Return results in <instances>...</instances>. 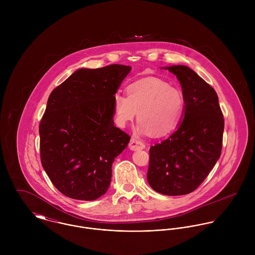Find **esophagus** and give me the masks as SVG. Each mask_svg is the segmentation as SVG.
<instances>
[{
	"instance_id": "1",
	"label": "esophagus",
	"mask_w": 255,
	"mask_h": 255,
	"mask_svg": "<svg viewBox=\"0 0 255 255\" xmlns=\"http://www.w3.org/2000/svg\"><path fill=\"white\" fill-rule=\"evenodd\" d=\"M128 147H129V149H130V150H132V151H136V150L144 149V148H145V144H144L142 141L137 140V139H135V138H133V137H132V138L130 139L129 143H128Z\"/></svg>"
}]
</instances>
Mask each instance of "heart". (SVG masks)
Listing matches in <instances>:
<instances>
[{
    "mask_svg": "<svg viewBox=\"0 0 255 255\" xmlns=\"http://www.w3.org/2000/svg\"><path fill=\"white\" fill-rule=\"evenodd\" d=\"M127 96L117 94L114 111L117 124L125 128L137 113V131L141 134L165 135L176 128L182 119L184 100L182 91L168 82L148 77L131 83Z\"/></svg>",
    "mask_w": 255,
    "mask_h": 255,
    "instance_id": "heart-1",
    "label": "heart"
}]
</instances>
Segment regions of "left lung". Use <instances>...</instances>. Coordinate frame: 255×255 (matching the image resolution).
I'll use <instances>...</instances> for the list:
<instances>
[{"label":"left lung","instance_id":"8db88e82","mask_svg":"<svg viewBox=\"0 0 255 255\" xmlns=\"http://www.w3.org/2000/svg\"><path fill=\"white\" fill-rule=\"evenodd\" d=\"M182 86L184 107L177 130L150 147L147 181L157 192L183 195L209 175L222 150L224 118L216 91L186 66L163 68Z\"/></svg>","mask_w":255,"mask_h":255}]
</instances>
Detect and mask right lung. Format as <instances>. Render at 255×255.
<instances>
[{"label": "right lung", "mask_w": 255, "mask_h": 255, "mask_svg": "<svg viewBox=\"0 0 255 255\" xmlns=\"http://www.w3.org/2000/svg\"><path fill=\"white\" fill-rule=\"evenodd\" d=\"M130 71L79 69L49 96L39 126L41 163L70 198L95 200L109 188L113 162L130 139L114 125V99Z\"/></svg>", "instance_id": "right-lung-1"}]
</instances>
